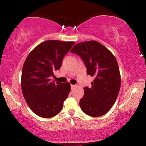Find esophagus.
<instances>
[{"instance_id": "1", "label": "esophagus", "mask_w": 146, "mask_h": 146, "mask_svg": "<svg viewBox=\"0 0 146 146\" xmlns=\"http://www.w3.org/2000/svg\"><path fill=\"white\" fill-rule=\"evenodd\" d=\"M75 85H73V84H71V88L72 89H73V88H75Z\"/></svg>"}]
</instances>
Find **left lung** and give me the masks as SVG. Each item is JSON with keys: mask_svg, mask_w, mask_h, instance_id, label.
<instances>
[{"mask_svg": "<svg viewBox=\"0 0 146 146\" xmlns=\"http://www.w3.org/2000/svg\"><path fill=\"white\" fill-rule=\"evenodd\" d=\"M71 52L77 54L93 76L91 88H84V95L79 105L89 116L98 117L107 113L114 104L119 93L121 78L119 68L113 54L95 40L75 44Z\"/></svg>", "mask_w": 146, "mask_h": 146, "instance_id": "8db88e82", "label": "left lung"}]
</instances>
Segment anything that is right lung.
Masks as SVG:
<instances>
[{
	"instance_id": "1",
	"label": "right lung",
	"mask_w": 146,
	"mask_h": 146,
	"mask_svg": "<svg viewBox=\"0 0 146 146\" xmlns=\"http://www.w3.org/2000/svg\"><path fill=\"white\" fill-rule=\"evenodd\" d=\"M74 42L46 40L32 50L24 62L21 88L26 102L36 115L51 118L60 113L71 91L69 82L51 81Z\"/></svg>"
}]
</instances>
